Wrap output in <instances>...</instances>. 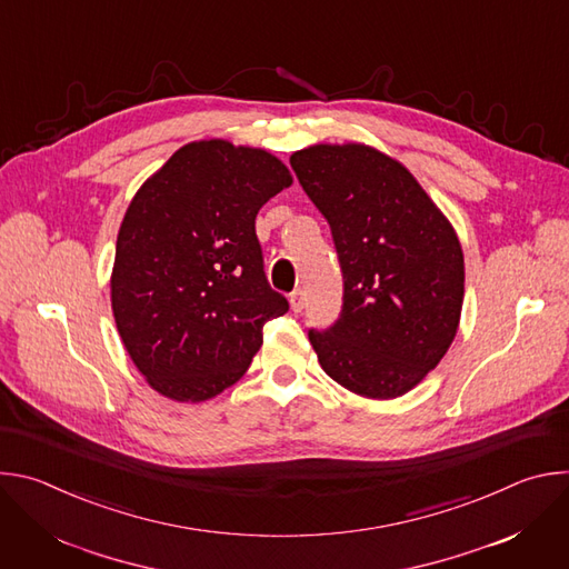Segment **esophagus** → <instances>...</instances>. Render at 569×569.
Returning <instances> with one entry per match:
<instances>
[{"label": "esophagus", "mask_w": 569, "mask_h": 569, "mask_svg": "<svg viewBox=\"0 0 569 569\" xmlns=\"http://www.w3.org/2000/svg\"><path fill=\"white\" fill-rule=\"evenodd\" d=\"M303 306H306V295H303V290H301V288L292 290V292H290V308H292L295 312H301Z\"/></svg>", "instance_id": "1"}]
</instances>
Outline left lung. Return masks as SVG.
Wrapping results in <instances>:
<instances>
[{
  "label": "left lung",
  "mask_w": 569,
  "mask_h": 569,
  "mask_svg": "<svg viewBox=\"0 0 569 569\" xmlns=\"http://www.w3.org/2000/svg\"><path fill=\"white\" fill-rule=\"evenodd\" d=\"M290 167L329 220L345 297L327 331H308L321 369L349 391L389 400L450 349L463 303L459 238L400 161L365 143H315Z\"/></svg>",
  "instance_id": "left-lung-1"
}]
</instances>
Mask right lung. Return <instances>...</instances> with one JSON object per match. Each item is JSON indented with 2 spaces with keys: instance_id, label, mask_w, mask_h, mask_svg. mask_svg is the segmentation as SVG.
Listing matches in <instances>:
<instances>
[{
  "instance_id": "right-lung-1",
  "label": "right lung",
  "mask_w": 569,
  "mask_h": 569,
  "mask_svg": "<svg viewBox=\"0 0 569 569\" xmlns=\"http://www.w3.org/2000/svg\"><path fill=\"white\" fill-rule=\"evenodd\" d=\"M292 184L263 148L182 146L134 193L112 268V312L146 382L178 402L209 400L248 371L263 323L288 312L263 272L254 220Z\"/></svg>"
}]
</instances>
